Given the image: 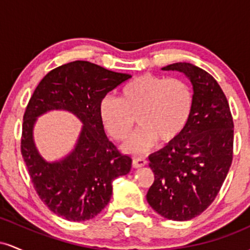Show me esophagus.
<instances>
[{
  "label": "esophagus",
  "mask_w": 250,
  "mask_h": 250,
  "mask_svg": "<svg viewBox=\"0 0 250 250\" xmlns=\"http://www.w3.org/2000/svg\"><path fill=\"white\" fill-rule=\"evenodd\" d=\"M147 160L143 159V157H134L133 159V167L134 168H141L143 166H146Z\"/></svg>",
  "instance_id": "obj_1"
}]
</instances>
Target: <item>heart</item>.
Wrapping results in <instances>:
<instances>
[{
  "instance_id": "1",
  "label": "heart",
  "mask_w": 250,
  "mask_h": 250,
  "mask_svg": "<svg viewBox=\"0 0 250 250\" xmlns=\"http://www.w3.org/2000/svg\"><path fill=\"white\" fill-rule=\"evenodd\" d=\"M193 108V89L185 80L145 74L123 87L121 99L104 97L100 115L117 141L127 139L137 120L140 128L123 146L127 153L137 155L150 150L156 141H176L187 128Z\"/></svg>"
}]
</instances>
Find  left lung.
I'll return each instance as SVG.
<instances>
[{
  "label": "left lung",
  "mask_w": 250,
  "mask_h": 250,
  "mask_svg": "<svg viewBox=\"0 0 250 250\" xmlns=\"http://www.w3.org/2000/svg\"><path fill=\"white\" fill-rule=\"evenodd\" d=\"M162 70L186 75L194 108L179 139L149 156L154 183L147 201L166 219L188 221L211 205L226 180L233 160V117L222 89L206 70L187 62Z\"/></svg>",
  "instance_id": "obj_1"
}]
</instances>
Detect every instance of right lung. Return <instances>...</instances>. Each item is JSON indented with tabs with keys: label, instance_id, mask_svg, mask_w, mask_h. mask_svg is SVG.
<instances>
[{
	"label": "right lung",
	"instance_id": "right-lung-1",
	"mask_svg": "<svg viewBox=\"0 0 250 250\" xmlns=\"http://www.w3.org/2000/svg\"><path fill=\"white\" fill-rule=\"evenodd\" d=\"M130 77L74 61L49 71L29 100L22 127V157L40 199L57 216L75 222L95 217L110 201L111 182L130 171L131 159L109 141L100 115L104 96ZM53 110L73 113L83 127L70 153L48 162L36 147L33 127L40 116Z\"/></svg>",
	"mask_w": 250,
	"mask_h": 250
}]
</instances>
